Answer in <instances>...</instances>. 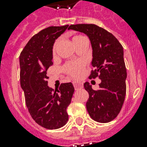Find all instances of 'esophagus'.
Segmentation results:
<instances>
[{"mask_svg": "<svg viewBox=\"0 0 147 147\" xmlns=\"http://www.w3.org/2000/svg\"><path fill=\"white\" fill-rule=\"evenodd\" d=\"M74 85V87H75V89L76 90H78L79 88H82L83 87L82 84H81V83H78V82H74L73 83Z\"/></svg>", "mask_w": 147, "mask_h": 147, "instance_id": "34e87169", "label": "esophagus"}]
</instances>
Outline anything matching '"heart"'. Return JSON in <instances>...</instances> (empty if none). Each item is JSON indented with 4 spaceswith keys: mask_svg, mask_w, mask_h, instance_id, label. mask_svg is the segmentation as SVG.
I'll list each match as a JSON object with an SVG mask.
<instances>
[{
    "mask_svg": "<svg viewBox=\"0 0 147 147\" xmlns=\"http://www.w3.org/2000/svg\"><path fill=\"white\" fill-rule=\"evenodd\" d=\"M85 40H86V38L85 36H83L82 35H76L74 36L73 38H72V42H73L74 45L76 47V45L78 44L79 42ZM59 42L60 40L58 39V40H55V42L53 44V50H52V53H53V55H55L56 54V51H57L58 47L59 45ZM62 69L71 78H78L82 75L83 71H84V63L82 62H68L65 65H64Z\"/></svg>",
    "mask_w": 147,
    "mask_h": 147,
    "instance_id": "1",
    "label": "heart"
}]
</instances>
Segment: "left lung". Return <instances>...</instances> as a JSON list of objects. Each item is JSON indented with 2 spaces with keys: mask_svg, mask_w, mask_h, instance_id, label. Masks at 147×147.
I'll use <instances>...</instances> for the list:
<instances>
[{
  "mask_svg": "<svg viewBox=\"0 0 147 147\" xmlns=\"http://www.w3.org/2000/svg\"><path fill=\"white\" fill-rule=\"evenodd\" d=\"M69 30L79 31L89 37L92 47L89 78H100L99 89H92L89 82L84 84L89 98L87 111L94 121L107 123L121 111L126 95L127 69L122 45L112 33L95 24L70 25Z\"/></svg>",
  "mask_w": 147,
  "mask_h": 147,
  "instance_id": "1",
  "label": "left lung"
}]
</instances>
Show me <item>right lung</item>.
<instances>
[{
  "label": "right lung",
  "mask_w": 147,
  "mask_h": 147,
  "mask_svg": "<svg viewBox=\"0 0 147 147\" xmlns=\"http://www.w3.org/2000/svg\"><path fill=\"white\" fill-rule=\"evenodd\" d=\"M68 26L43 29L29 40L20 55V85L29 113L36 123L49 130L67 123V108L75 91L71 82L62 83L54 91L47 82V70L53 64V44Z\"/></svg>",
  "instance_id": "obj_1"
}]
</instances>
